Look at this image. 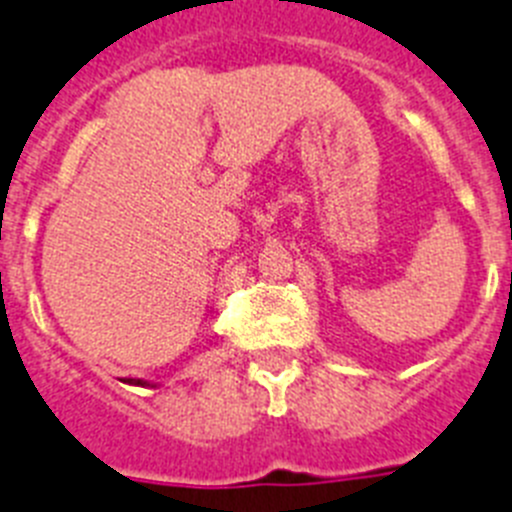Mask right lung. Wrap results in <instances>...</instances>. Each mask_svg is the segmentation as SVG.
<instances>
[{"mask_svg":"<svg viewBox=\"0 0 512 512\" xmlns=\"http://www.w3.org/2000/svg\"><path fill=\"white\" fill-rule=\"evenodd\" d=\"M126 384H131V386H159V384H151V381H144V379H126Z\"/></svg>","mask_w":512,"mask_h":512,"instance_id":"1","label":"right lung"}]
</instances>
